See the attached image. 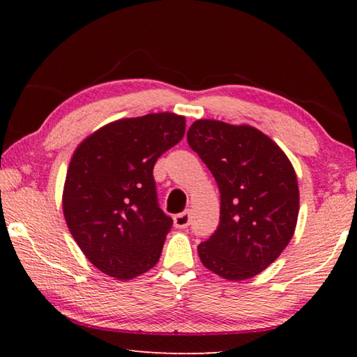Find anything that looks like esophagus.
<instances>
[{
	"mask_svg": "<svg viewBox=\"0 0 357 357\" xmlns=\"http://www.w3.org/2000/svg\"><path fill=\"white\" fill-rule=\"evenodd\" d=\"M173 223H174V227L176 228H179V229H183V228H187L190 225V214L187 213H181V214H176L173 217Z\"/></svg>",
	"mask_w": 357,
	"mask_h": 357,
	"instance_id": "esophagus-1",
	"label": "esophagus"
}]
</instances>
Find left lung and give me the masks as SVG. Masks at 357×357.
Returning <instances> with one entry per match:
<instances>
[{"label": "left lung", "mask_w": 357, "mask_h": 357, "mask_svg": "<svg viewBox=\"0 0 357 357\" xmlns=\"http://www.w3.org/2000/svg\"><path fill=\"white\" fill-rule=\"evenodd\" d=\"M187 143L220 192L219 227L198 245L202 263L222 279H252L280 257L294 234L299 187L291 162L273 138L249 124L197 119Z\"/></svg>", "instance_id": "8db88e82"}]
</instances>
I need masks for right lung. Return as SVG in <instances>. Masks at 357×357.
<instances>
[{
	"mask_svg": "<svg viewBox=\"0 0 357 357\" xmlns=\"http://www.w3.org/2000/svg\"><path fill=\"white\" fill-rule=\"evenodd\" d=\"M184 132L176 113L123 118L94 130L70 157L66 223L83 255L113 279H135L159 261L173 220L157 204L153 168Z\"/></svg>",
	"mask_w": 357,
	"mask_h": 357,
	"instance_id": "right-lung-1",
	"label": "right lung"
}]
</instances>
